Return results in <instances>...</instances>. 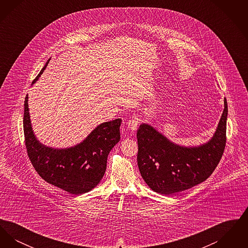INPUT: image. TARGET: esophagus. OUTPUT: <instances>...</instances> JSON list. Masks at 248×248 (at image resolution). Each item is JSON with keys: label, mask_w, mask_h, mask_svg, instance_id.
<instances>
[{"label": "esophagus", "mask_w": 248, "mask_h": 248, "mask_svg": "<svg viewBox=\"0 0 248 248\" xmlns=\"http://www.w3.org/2000/svg\"><path fill=\"white\" fill-rule=\"evenodd\" d=\"M140 123V119L138 118V117H133V118L128 120V122H127V127H128V129H129L130 131L135 132V131L137 130V128H138Z\"/></svg>", "instance_id": "obj_1"}]
</instances>
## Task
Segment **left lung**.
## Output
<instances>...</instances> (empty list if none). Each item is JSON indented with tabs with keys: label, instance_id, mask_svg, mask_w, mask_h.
Wrapping results in <instances>:
<instances>
[{
	"label": "left lung",
	"instance_id": "1",
	"mask_svg": "<svg viewBox=\"0 0 248 248\" xmlns=\"http://www.w3.org/2000/svg\"><path fill=\"white\" fill-rule=\"evenodd\" d=\"M228 104L208 141L184 146L171 141L153 125L142 123L138 130V165L144 181L155 192L173 194L190 189L211 176L226 144Z\"/></svg>",
	"mask_w": 248,
	"mask_h": 248
}]
</instances>
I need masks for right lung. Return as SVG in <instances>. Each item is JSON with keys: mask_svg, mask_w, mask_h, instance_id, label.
Wrapping results in <instances>:
<instances>
[{"mask_svg": "<svg viewBox=\"0 0 248 248\" xmlns=\"http://www.w3.org/2000/svg\"><path fill=\"white\" fill-rule=\"evenodd\" d=\"M31 83L33 85L46 69ZM122 119L98 124L83 141L68 148H53L40 141L32 128L29 96L24 103V135L30 160L37 173L51 185L72 194H83L96 187L105 174L107 159L120 141Z\"/></svg>", "mask_w": 248, "mask_h": 248, "instance_id": "right-lung-1", "label": "right lung"}]
</instances>
